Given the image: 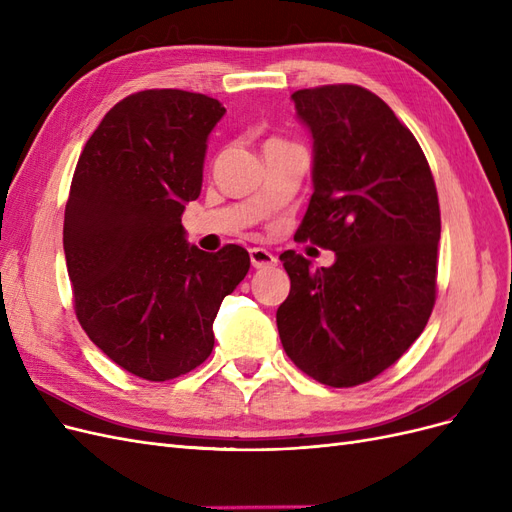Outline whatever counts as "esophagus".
<instances>
[{
    "label": "esophagus",
    "instance_id": "esophagus-1",
    "mask_svg": "<svg viewBox=\"0 0 512 512\" xmlns=\"http://www.w3.org/2000/svg\"><path fill=\"white\" fill-rule=\"evenodd\" d=\"M250 260L254 269H269L277 265V258L269 250H265V247H252Z\"/></svg>",
    "mask_w": 512,
    "mask_h": 512
}]
</instances>
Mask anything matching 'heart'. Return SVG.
<instances>
[{
    "label": "heart",
    "mask_w": 512,
    "mask_h": 512,
    "mask_svg": "<svg viewBox=\"0 0 512 512\" xmlns=\"http://www.w3.org/2000/svg\"><path fill=\"white\" fill-rule=\"evenodd\" d=\"M271 141H277V138H271Z\"/></svg>",
    "instance_id": "heart-1"
}]
</instances>
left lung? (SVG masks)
<instances>
[{
    "mask_svg": "<svg viewBox=\"0 0 512 512\" xmlns=\"http://www.w3.org/2000/svg\"><path fill=\"white\" fill-rule=\"evenodd\" d=\"M314 136V194L294 241L335 252L331 267L280 256L290 277L277 331L320 384L374 380L423 333L436 303L440 205L421 145L359 85L292 94Z\"/></svg>",
    "mask_w": 512,
    "mask_h": 512,
    "instance_id": "left-lung-1",
    "label": "left lung"
}]
</instances>
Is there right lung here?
<instances>
[{"mask_svg": "<svg viewBox=\"0 0 512 512\" xmlns=\"http://www.w3.org/2000/svg\"><path fill=\"white\" fill-rule=\"evenodd\" d=\"M224 113L205 94L138 91L104 115L76 162L64 215L74 312L108 359L143 380L207 359L218 309L250 271L241 245L203 252L181 226Z\"/></svg>", "mask_w": 512, "mask_h": 512, "instance_id": "right-lung-1", "label": "right lung"}]
</instances>
